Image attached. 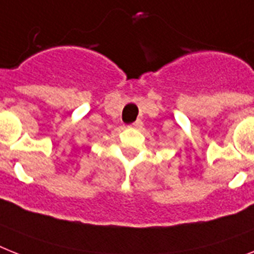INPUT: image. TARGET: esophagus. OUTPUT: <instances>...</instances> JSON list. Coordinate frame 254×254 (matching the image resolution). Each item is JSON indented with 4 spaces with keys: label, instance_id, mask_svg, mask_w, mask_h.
<instances>
[{
    "label": "esophagus",
    "instance_id": "esophagus-1",
    "mask_svg": "<svg viewBox=\"0 0 254 254\" xmlns=\"http://www.w3.org/2000/svg\"><path fill=\"white\" fill-rule=\"evenodd\" d=\"M141 126H142L141 121H136L135 123H132V127H133V128H140Z\"/></svg>",
    "mask_w": 254,
    "mask_h": 254
}]
</instances>
